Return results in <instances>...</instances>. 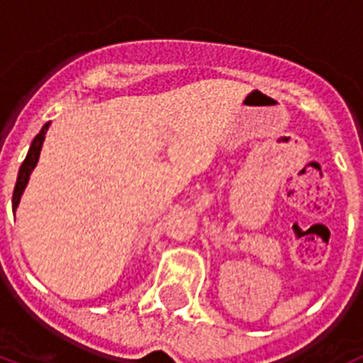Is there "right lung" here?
<instances>
[{"instance_id": "obj_1", "label": "right lung", "mask_w": 363, "mask_h": 363, "mask_svg": "<svg viewBox=\"0 0 363 363\" xmlns=\"http://www.w3.org/2000/svg\"><path fill=\"white\" fill-rule=\"evenodd\" d=\"M49 125L50 123H45L41 127L40 133L36 134V138L32 140L30 147H28V152L25 156V162L21 163L19 167V172H18V179H16V187H14V194H12V211L16 213L18 209L19 201H21V196H23L25 187H27L28 179H30L32 171H34V167L38 165V160H40V152H41V145L45 142V134L49 130Z\"/></svg>"}]
</instances>
